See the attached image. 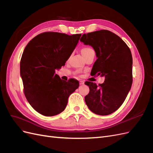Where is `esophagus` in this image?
<instances>
[{
    "label": "esophagus",
    "instance_id": "34e87169",
    "mask_svg": "<svg viewBox=\"0 0 153 153\" xmlns=\"http://www.w3.org/2000/svg\"><path fill=\"white\" fill-rule=\"evenodd\" d=\"M84 84V81H80V85H83Z\"/></svg>",
    "mask_w": 153,
    "mask_h": 153
}]
</instances>
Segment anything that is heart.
Masks as SVG:
<instances>
[{
	"instance_id": "heart-1",
	"label": "heart",
	"mask_w": 153,
	"mask_h": 153,
	"mask_svg": "<svg viewBox=\"0 0 153 153\" xmlns=\"http://www.w3.org/2000/svg\"><path fill=\"white\" fill-rule=\"evenodd\" d=\"M92 51H93V50H92L91 48L86 47H84L82 49L81 52H82V54L83 55V56H85V55H86L87 53H89V52H92Z\"/></svg>"
}]
</instances>
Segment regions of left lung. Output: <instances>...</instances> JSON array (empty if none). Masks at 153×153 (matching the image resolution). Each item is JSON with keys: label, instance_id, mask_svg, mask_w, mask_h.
Here are the masks:
<instances>
[{"label": "left lung", "instance_id": "obj_1", "mask_svg": "<svg viewBox=\"0 0 153 153\" xmlns=\"http://www.w3.org/2000/svg\"><path fill=\"white\" fill-rule=\"evenodd\" d=\"M80 41L94 48L98 57L92 66L91 76H105L104 83L97 85L85 82L89 92L85 97L92 112L106 115L122 105L133 82V59L130 49L124 41L107 30L84 34Z\"/></svg>", "mask_w": 153, "mask_h": 153}]
</instances>
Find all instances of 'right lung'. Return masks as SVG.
<instances>
[{"instance_id":"add662e5","label":"right lung","mask_w":153,"mask_h":153,"mask_svg":"<svg viewBox=\"0 0 153 153\" xmlns=\"http://www.w3.org/2000/svg\"><path fill=\"white\" fill-rule=\"evenodd\" d=\"M81 35L46 32L34 37L25 48L20 75L26 98L38 113L45 116L61 113L69 95L79 86L73 78L61 80L55 70L65 65Z\"/></svg>"}]
</instances>
